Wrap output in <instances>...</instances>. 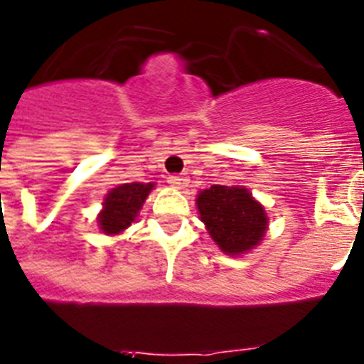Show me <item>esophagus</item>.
<instances>
[{"mask_svg":"<svg viewBox=\"0 0 364 364\" xmlns=\"http://www.w3.org/2000/svg\"><path fill=\"white\" fill-rule=\"evenodd\" d=\"M167 182H169V186H173V188L176 189H184L186 186H188V176L184 175H169L167 176Z\"/></svg>","mask_w":364,"mask_h":364,"instance_id":"obj_1","label":"esophagus"}]
</instances>
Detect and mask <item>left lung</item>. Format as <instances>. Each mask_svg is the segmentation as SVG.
<instances>
[{
	"label": "left lung",
	"mask_w": 364,
	"mask_h": 364,
	"mask_svg": "<svg viewBox=\"0 0 364 364\" xmlns=\"http://www.w3.org/2000/svg\"><path fill=\"white\" fill-rule=\"evenodd\" d=\"M197 205L211 239L228 255L247 252L264 237L268 217L247 189L211 186L198 195Z\"/></svg>",
	"instance_id": "8db88e82"
}]
</instances>
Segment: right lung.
<instances>
[{"instance_id": "add662e5", "label": "right lung", "mask_w": 364, "mask_h": 364, "mask_svg": "<svg viewBox=\"0 0 364 364\" xmlns=\"http://www.w3.org/2000/svg\"><path fill=\"white\" fill-rule=\"evenodd\" d=\"M153 189V184H142V182H131L122 184L111 189L105 197L104 211L100 213V228L104 233L114 235L124 231L134 222L136 213L146 202L147 195Z\"/></svg>"}]
</instances>
